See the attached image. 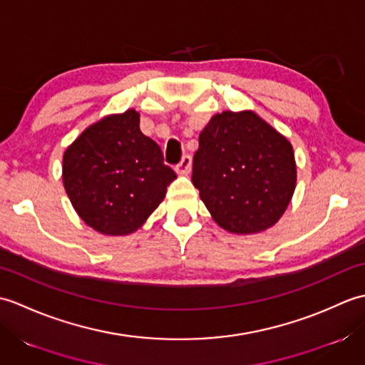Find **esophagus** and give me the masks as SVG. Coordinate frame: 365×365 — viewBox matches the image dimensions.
<instances>
[{
	"instance_id": "1",
	"label": "esophagus",
	"mask_w": 365,
	"mask_h": 365,
	"mask_svg": "<svg viewBox=\"0 0 365 365\" xmlns=\"http://www.w3.org/2000/svg\"><path fill=\"white\" fill-rule=\"evenodd\" d=\"M175 169H177L178 174H183V175L190 174V170H191V157H190V155H183V158L180 160V163H178Z\"/></svg>"
}]
</instances>
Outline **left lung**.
<instances>
[{
  "label": "left lung",
  "instance_id": "8db88e82",
  "mask_svg": "<svg viewBox=\"0 0 365 365\" xmlns=\"http://www.w3.org/2000/svg\"><path fill=\"white\" fill-rule=\"evenodd\" d=\"M191 180L218 226L257 234L274 226L290 204L293 147L252 111L215 114L199 135Z\"/></svg>",
  "mask_w": 365,
  "mask_h": 365
}]
</instances>
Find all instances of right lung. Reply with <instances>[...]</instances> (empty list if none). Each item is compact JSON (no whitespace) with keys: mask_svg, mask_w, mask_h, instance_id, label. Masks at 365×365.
<instances>
[{"mask_svg":"<svg viewBox=\"0 0 365 365\" xmlns=\"http://www.w3.org/2000/svg\"><path fill=\"white\" fill-rule=\"evenodd\" d=\"M175 173L139 130V114L106 115L67 147L63 182L80 218L105 235L139 229L165 199Z\"/></svg>","mask_w":365,"mask_h":365,"instance_id":"obj_1","label":"right lung"}]
</instances>
